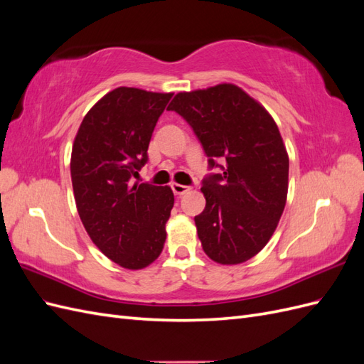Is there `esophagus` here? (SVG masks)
Listing matches in <instances>:
<instances>
[{
	"instance_id": "esophagus-1",
	"label": "esophagus",
	"mask_w": 364,
	"mask_h": 364,
	"mask_svg": "<svg viewBox=\"0 0 364 364\" xmlns=\"http://www.w3.org/2000/svg\"><path fill=\"white\" fill-rule=\"evenodd\" d=\"M171 190H173V193L174 194H178V196H183L185 193H188L190 191V186H186V185H181V183H171Z\"/></svg>"
}]
</instances>
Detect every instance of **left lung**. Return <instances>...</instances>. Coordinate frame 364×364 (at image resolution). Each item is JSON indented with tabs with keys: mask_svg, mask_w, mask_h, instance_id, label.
<instances>
[{
	"mask_svg": "<svg viewBox=\"0 0 364 364\" xmlns=\"http://www.w3.org/2000/svg\"><path fill=\"white\" fill-rule=\"evenodd\" d=\"M167 109L193 127L209 167L223 170L203 179L206 206L194 217L205 253L225 266L255 257L269 243L287 202L289 155L277 123L232 83L179 92Z\"/></svg>",
	"mask_w": 364,
	"mask_h": 364,
	"instance_id": "8db88e82",
	"label": "left lung"
}]
</instances>
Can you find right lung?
<instances>
[{
  "label": "right lung",
  "instance_id": "obj_1",
  "mask_svg": "<svg viewBox=\"0 0 364 364\" xmlns=\"http://www.w3.org/2000/svg\"><path fill=\"white\" fill-rule=\"evenodd\" d=\"M171 95L119 86L90 109L74 138L77 211L92 243L124 269L147 267L167 238L171 188L130 179L149 159L151 134Z\"/></svg>",
  "mask_w": 364,
  "mask_h": 364
}]
</instances>
